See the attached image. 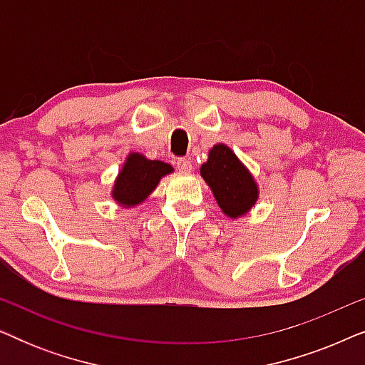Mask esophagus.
Listing matches in <instances>:
<instances>
[{
    "instance_id": "34e87169",
    "label": "esophagus",
    "mask_w": 365,
    "mask_h": 365,
    "mask_svg": "<svg viewBox=\"0 0 365 365\" xmlns=\"http://www.w3.org/2000/svg\"><path fill=\"white\" fill-rule=\"evenodd\" d=\"M176 166L181 173L191 171V161H189V159H186V158H178L176 159Z\"/></svg>"
}]
</instances>
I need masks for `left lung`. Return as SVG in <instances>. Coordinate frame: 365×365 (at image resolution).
<instances>
[{
	"instance_id": "obj_1",
	"label": "left lung",
	"mask_w": 365,
	"mask_h": 365,
	"mask_svg": "<svg viewBox=\"0 0 365 365\" xmlns=\"http://www.w3.org/2000/svg\"><path fill=\"white\" fill-rule=\"evenodd\" d=\"M201 176L229 217L244 216L257 201V186L251 173L224 144H216L209 151L207 163L201 166Z\"/></svg>"
}]
</instances>
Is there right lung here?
<instances>
[{
  "mask_svg": "<svg viewBox=\"0 0 365 365\" xmlns=\"http://www.w3.org/2000/svg\"><path fill=\"white\" fill-rule=\"evenodd\" d=\"M173 173V168L163 161H151L143 154H129L113 189V197L123 206H138L158 186L159 179Z\"/></svg>",
  "mask_w": 365,
  "mask_h": 365,
  "instance_id": "1",
  "label": "right lung"
}]
</instances>
